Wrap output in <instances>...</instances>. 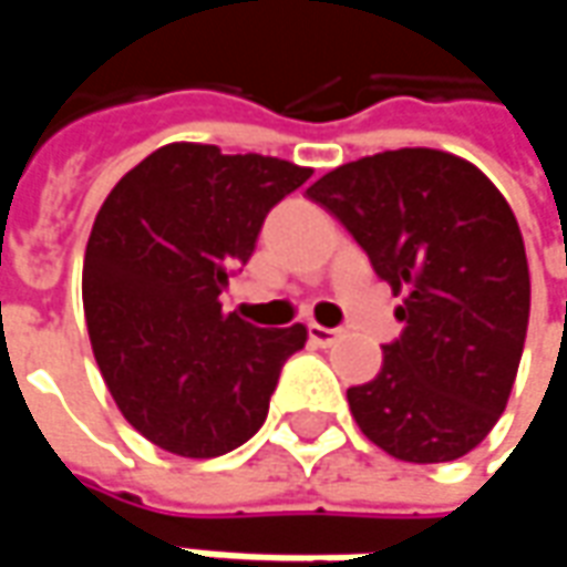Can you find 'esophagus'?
<instances>
[{
  "mask_svg": "<svg viewBox=\"0 0 567 567\" xmlns=\"http://www.w3.org/2000/svg\"><path fill=\"white\" fill-rule=\"evenodd\" d=\"M309 338H312L316 347H334L343 338V331L340 328H324V324H309Z\"/></svg>",
  "mask_w": 567,
  "mask_h": 567,
  "instance_id": "esophagus-1",
  "label": "esophagus"
}]
</instances>
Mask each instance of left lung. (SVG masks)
Instances as JSON below:
<instances>
[{
  "label": "left lung",
  "instance_id": "left-lung-1",
  "mask_svg": "<svg viewBox=\"0 0 567 567\" xmlns=\"http://www.w3.org/2000/svg\"><path fill=\"white\" fill-rule=\"evenodd\" d=\"M306 195L406 293L381 372L347 391L362 435L406 464L464 457L498 423L527 338L530 271L512 205L483 169L435 147L343 164Z\"/></svg>",
  "mask_w": 567,
  "mask_h": 567
}]
</instances>
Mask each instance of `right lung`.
I'll use <instances>...</instances> for the list:
<instances>
[{
  "label": "right lung",
  "mask_w": 567,
  "mask_h": 567,
  "mask_svg": "<svg viewBox=\"0 0 567 567\" xmlns=\"http://www.w3.org/2000/svg\"><path fill=\"white\" fill-rule=\"evenodd\" d=\"M312 176L261 154L173 142L128 169L84 249L81 299L120 413L179 457H220L261 429L306 328H255L220 293L261 224Z\"/></svg>",
  "instance_id": "add662e5"
}]
</instances>
